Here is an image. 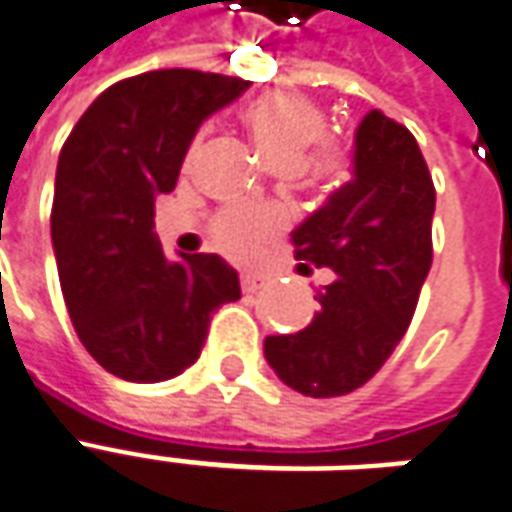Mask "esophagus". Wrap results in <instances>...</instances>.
<instances>
[{"mask_svg": "<svg viewBox=\"0 0 512 512\" xmlns=\"http://www.w3.org/2000/svg\"><path fill=\"white\" fill-rule=\"evenodd\" d=\"M239 284H242V292H256V289H262L264 286V275L262 273H242Z\"/></svg>", "mask_w": 512, "mask_h": 512, "instance_id": "1", "label": "esophagus"}]
</instances>
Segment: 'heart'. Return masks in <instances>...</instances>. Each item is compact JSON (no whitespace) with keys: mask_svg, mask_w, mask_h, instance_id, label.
Instances as JSON below:
<instances>
[{"mask_svg":"<svg viewBox=\"0 0 512 512\" xmlns=\"http://www.w3.org/2000/svg\"><path fill=\"white\" fill-rule=\"evenodd\" d=\"M245 126L256 151L275 170H295L308 184L322 187L344 179L347 154L333 140L317 139L325 132V115L317 104L292 93L264 96L245 110ZM314 145L312 149L310 146ZM312 149L311 152L307 148ZM201 140L190 146L187 159H195ZM284 226V212L275 206H234L215 220L212 237L217 248L231 256H250L264 239L273 237Z\"/></svg>","mask_w":512,"mask_h":512,"instance_id":"heart-1","label":"heart"}]
</instances>
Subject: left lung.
<instances>
[{
  "mask_svg": "<svg viewBox=\"0 0 512 512\" xmlns=\"http://www.w3.org/2000/svg\"><path fill=\"white\" fill-rule=\"evenodd\" d=\"M436 187L419 143L380 110L355 129L353 179L292 231L295 256L336 273L303 331L264 339L289 389L342 397L386 364L433 264ZM306 267V264H300Z\"/></svg>",
  "mask_w": 512,
  "mask_h": 512,
  "instance_id": "left-lung-1",
  "label": "left lung"
}]
</instances>
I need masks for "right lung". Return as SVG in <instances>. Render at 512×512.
<instances>
[{
	"label": "right lung",
	"instance_id": "1",
	"mask_svg": "<svg viewBox=\"0 0 512 512\" xmlns=\"http://www.w3.org/2000/svg\"><path fill=\"white\" fill-rule=\"evenodd\" d=\"M237 76L165 68L115 82L68 134L54 179L52 245L79 342L110 375L159 383L198 361L212 314L239 300L215 253L170 262L154 201L179 181L198 126L248 90Z\"/></svg>",
	"mask_w": 512,
	"mask_h": 512
}]
</instances>
